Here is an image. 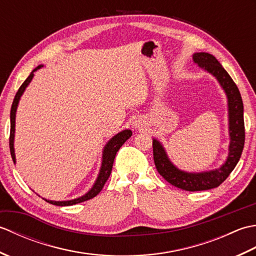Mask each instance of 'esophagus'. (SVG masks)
I'll use <instances>...</instances> for the list:
<instances>
[{"label": "esophagus", "instance_id": "1", "mask_svg": "<svg viewBox=\"0 0 256 256\" xmlns=\"http://www.w3.org/2000/svg\"><path fill=\"white\" fill-rule=\"evenodd\" d=\"M133 126L134 128H142V122H140V120H135V121L133 122Z\"/></svg>", "mask_w": 256, "mask_h": 256}]
</instances>
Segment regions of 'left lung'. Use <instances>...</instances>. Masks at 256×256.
<instances>
[{
    "mask_svg": "<svg viewBox=\"0 0 256 256\" xmlns=\"http://www.w3.org/2000/svg\"><path fill=\"white\" fill-rule=\"evenodd\" d=\"M194 62L214 74L228 96L231 136L229 156L219 170L198 174L184 172L177 170L167 158L164 148L156 140H153V156L157 172L172 186L187 190V192H202V190H209L220 186L234 170L238 162L240 160L244 142H246V128H244L242 98L230 74L226 72V69L221 66L216 57L208 52L194 54Z\"/></svg>",
    "mask_w": 256,
    "mask_h": 256,
    "instance_id": "obj_1",
    "label": "left lung"
}]
</instances>
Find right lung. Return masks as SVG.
<instances>
[{
	"label": "right lung",
	"instance_id": "1",
	"mask_svg": "<svg viewBox=\"0 0 256 256\" xmlns=\"http://www.w3.org/2000/svg\"><path fill=\"white\" fill-rule=\"evenodd\" d=\"M42 66H38L37 68H35L32 70V72L27 77V79L24 81L22 86H20V89L18 90L15 94V98L12 103V108H10V156H12V160L15 162V154H14V132H15V113H16V108H18L20 98L23 94L25 88L28 84L30 82V80L32 79V76H34V72H36L37 69H40ZM132 135V131L130 130H125V131H122L121 133L116 134V136L112 138L108 143L106 145L104 150H103V160H102V166H101V170L99 174V177H98L96 182L94 184V186L92 187V189L88 194H86L84 196L77 199L74 200H69V201H52V200H46L47 202H50L52 204L55 206H72L76 204H80L84 202V201L90 200L99 194L102 188L104 187V184L106 182V180L108 179L111 175L112 172V166H113V162L114 158H116V152L120 150V148L126 142V140L131 138Z\"/></svg>",
	"mask_w": 256,
	"mask_h": 256
}]
</instances>
